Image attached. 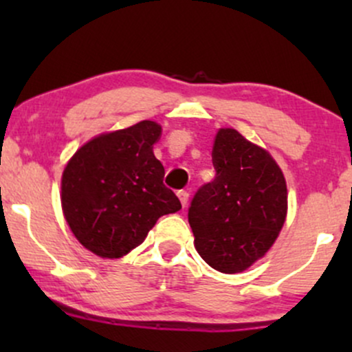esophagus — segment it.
<instances>
[{
    "mask_svg": "<svg viewBox=\"0 0 352 352\" xmlns=\"http://www.w3.org/2000/svg\"><path fill=\"white\" fill-rule=\"evenodd\" d=\"M177 195H179L182 205L185 207V205H187V201H188V192H187V190H179V192H177Z\"/></svg>",
    "mask_w": 352,
    "mask_h": 352,
    "instance_id": "34e87169",
    "label": "esophagus"
}]
</instances>
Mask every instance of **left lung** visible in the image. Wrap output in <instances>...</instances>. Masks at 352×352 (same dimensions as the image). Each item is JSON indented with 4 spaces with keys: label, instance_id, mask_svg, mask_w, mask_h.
Returning a JSON list of instances; mask_svg holds the SVG:
<instances>
[{
    "label": "left lung",
    "instance_id": "8db88e82",
    "mask_svg": "<svg viewBox=\"0 0 352 352\" xmlns=\"http://www.w3.org/2000/svg\"><path fill=\"white\" fill-rule=\"evenodd\" d=\"M215 179L188 207L195 248L212 268L236 273L268 252L283 228L288 193L281 168L235 129H220L212 151Z\"/></svg>",
    "mask_w": 352,
    "mask_h": 352
}]
</instances>
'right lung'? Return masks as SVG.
<instances>
[{
	"label": "right lung",
	"instance_id": "obj_1",
	"mask_svg": "<svg viewBox=\"0 0 352 352\" xmlns=\"http://www.w3.org/2000/svg\"><path fill=\"white\" fill-rule=\"evenodd\" d=\"M160 135L159 124L140 120L89 140L64 168V217L92 253L124 256L142 243L160 217L182 208L164 185V165L153 155Z\"/></svg>",
	"mask_w": 352,
	"mask_h": 352
}]
</instances>
